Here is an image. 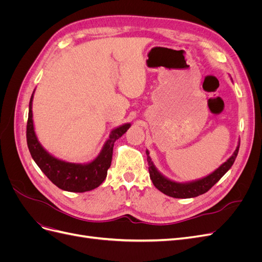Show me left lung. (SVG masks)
<instances>
[{"label": "left lung", "instance_id": "obj_1", "mask_svg": "<svg viewBox=\"0 0 262 262\" xmlns=\"http://www.w3.org/2000/svg\"><path fill=\"white\" fill-rule=\"evenodd\" d=\"M238 149H239V142L233 155L229 157L225 163L222 164L217 169L211 172L208 176L196 179V180L189 181V182H177V181L168 179L167 177H165L163 173L158 171V169L155 167L152 158L149 156V152L146 149L149 178L152 180L153 185L160 190V191L169 196L177 198V199L194 198L209 191V190L225 175L227 170L233 166L235 158L237 154H238Z\"/></svg>", "mask_w": 262, "mask_h": 262}]
</instances>
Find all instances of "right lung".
Returning <instances> with one entry per match:
<instances>
[{
	"label": "right lung",
	"instance_id": "add662e5",
	"mask_svg": "<svg viewBox=\"0 0 262 262\" xmlns=\"http://www.w3.org/2000/svg\"><path fill=\"white\" fill-rule=\"evenodd\" d=\"M34 93L29 101L26 137L30 155L38 167L55 186L66 191L85 192L100 186L106 179L107 170L112 165L115 142L122 137L131 124L124 123L113 129L100 153L92 162L76 164L62 161L46 150L36 136L33 120Z\"/></svg>",
	"mask_w": 262,
	"mask_h": 262
}]
</instances>
